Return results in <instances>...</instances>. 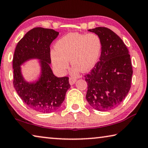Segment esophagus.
Returning <instances> with one entry per match:
<instances>
[{"mask_svg":"<svg viewBox=\"0 0 148 148\" xmlns=\"http://www.w3.org/2000/svg\"><path fill=\"white\" fill-rule=\"evenodd\" d=\"M76 82V78H74V77H71L69 78V83L71 85H73Z\"/></svg>","mask_w":148,"mask_h":148,"instance_id":"esophagus-1","label":"esophagus"}]
</instances>
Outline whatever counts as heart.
<instances>
[{"label":"heart","instance_id":"1","mask_svg":"<svg viewBox=\"0 0 148 148\" xmlns=\"http://www.w3.org/2000/svg\"><path fill=\"white\" fill-rule=\"evenodd\" d=\"M56 51L50 55L54 69L63 74L68 69L69 60L74 72H86L91 69L98 61L101 43L96 34L71 33L60 38L55 45Z\"/></svg>","mask_w":148,"mask_h":148}]
</instances>
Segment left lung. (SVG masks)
Returning <instances> with one entry per match:
<instances>
[{
    "label": "left lung",
    "instance_id": "obj_1",
    "mask_svg": "<svg viewBox=\"0 0 148 148\" xmlns=\"http://www.w3.org/2000/svg\"><path fill=\"white\" fill-rule=\"evenodd\" d=\"M101 43L99 62L88 74L86 99L99 111L114 109L121 103L131 86L132 67L129 50L119 36L106 27L89 29Z\"/></svg>",
    "mask_w": 148,
    "mask_h": 148
}]
</instances>
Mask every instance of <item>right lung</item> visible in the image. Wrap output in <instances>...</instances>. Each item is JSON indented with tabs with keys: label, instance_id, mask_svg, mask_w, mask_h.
<instances>
[{
	"label": "right lung",
	"instance_id": "obj_1",
	"mask_svg": "<svg viewBox=\"0 0 148 148\" xmlns=\"http://www.w3.org/2000/svg\"><path fill=\"white\" fill-rule=\"evenodd\" d=\"M59 35L53 29L36 27L27 32L17 43L13 57L14 87L27 106L42 113H51L59 109L70 87L69 77H57L49 64L50 45ZM31 58H38L41 76L35 83L24 79L20 65Z\"/></svg>",
	"mask_w": 148,
	"mask_h": 148
}]
</instances>
